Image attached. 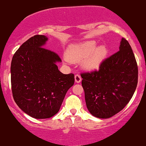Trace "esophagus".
I'll return each instance as SVG.
<instances>
[{"label":"esophagus","mask_w":146,"mask_h":146,"mask_svg":"<svg viewBox=\"0 0 146 146\" xmlns=\"http://www.w3.org/2000/svg\"><path fill=\"white\" fill-rule=\"evenodd\" d=\"M75 80H76V82H77V83H79V82H80L81 80H82V78H81L80 75L76 74V76H75Z\"/></svg>","instance_id":"34e87169"}]
</instances>
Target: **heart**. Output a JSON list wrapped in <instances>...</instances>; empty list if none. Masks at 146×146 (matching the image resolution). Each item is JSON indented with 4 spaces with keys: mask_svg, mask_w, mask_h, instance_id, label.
<instances>
[{
    "mask_svg": "<svg viewBox=\"0 0 146 146\" xmlns=\"http://www.w3.org/2000/svg\"><path fill=\"white\" fill-rule=\"evenodd\" d=\"M107 50L104 46L96 48L94 41H87L79 45H73L69 48L67 58L69 61L76 62L87 58L84 63V67L88 70L97 68L105 58Z\"/></svg>",
    "mask_w": 146,
    "mask_h": 146,
    "instance_id": "obj_1",
    "label": "heart"
}]
</instances>
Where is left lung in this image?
Instances as JSON below:
<instances>
[{
  "mask_svg": "<svg viewBox=\"0 0 146 146\" xmlns=\"http://www.w3.org/2000/svg\"><path fill=\"white\" fill-rule=\"evenodd\" d=\"M138 66L128 41L123 38L119 50L104 59L99 70L81 73L87 109L99 118H109L129 102L138 83Z\"/></svg>",
  "mask_w": 146,
  "mask_h": 146,
  "instance_id": "obj_1",
  "label": "left lung"
}]
</instances>
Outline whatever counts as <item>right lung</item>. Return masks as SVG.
Segmentation results:
<instances>
[{
	"label": "right lung",
	"instance_id": "add662e5",
	"mask_svg": "<svg viewBox=\"0 0 146 146\" xmlns=\"http://www.w3.org/2000/svg\"><path fill=\"white\" fill-rule=\"evenodd\" d=\"M47 38L36 35L14 54L11 86L14 100L24 113L47 119L59 112L65 95L75 82L74 74H63L56 65L61 61L54 52L43 47Z\"/></svg>",
	"mask_w": 146,
	"mask_h": 146
}]
</instances>
